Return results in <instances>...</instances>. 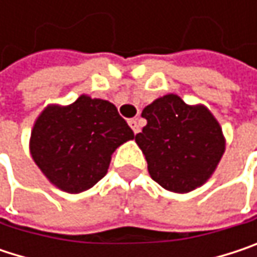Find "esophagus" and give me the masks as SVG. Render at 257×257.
Wrapping results in <instances>:
<instances>
[{
	"mask_svg": "<svg viewBox=\"0 0 257 257\" xmlns=\"http://www.w3.org/2000/svg\"><path fill=\"white\" fill-rule=\"evenodd\" d=\"M128 123H129V126H131V129L134 131V134H138V132H140V125H138L137 119H131Z\"/></svg>",
	"mask_w": 257,
	"mask_h": 257,
	"instance_id": "esophagus-1",
	"label": "esophagus"
}]
</instances>
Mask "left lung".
Masks as SVG:
<instances>
[{
    "instance_id": "1",
    "label": "left lung",
    "mask_w": 257,
    "mask_h": 257,
    "mask_svg": "<svg viewBox=\"0 0 257 257\" xmlns=\"http://www.w3.org/2000/svg\"><path fill=\"white\" fill-rule=\"evenodd\" d=\"M141 116L147 125L135 141L158 184L186 193L210 179L225 152V138L205 107L187 105L171 93L153 101Z\"/></svg>"
}]
</instances>
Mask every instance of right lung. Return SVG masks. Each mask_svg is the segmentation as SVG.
<instances>
[{
	"label": "right lung",
	"instance_id": "obj_1",
	"mask_svg": "<svg viewBox=\"0 0 257 257\" xmlns=\"http://www.w3.org/2000/svg\"><path fill=\"white\" fill-rule=\"evenodd\" d=\"M132 138L111 102L81 95L71 105L44 108L31 134V155L55 186L78 193L107 174L111 153Z\"/></svg>",
	"mask_w": 257,
	"mask_h": 257
}]
</instances>
